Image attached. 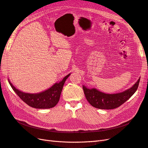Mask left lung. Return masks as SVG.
<instances>
[{"instance_id":"left-lung-1","label":"left lung","mask_w":148,"mask_h":148,"mask_svg":"<svg viewBox=\"0 0 148 148\" xmlns=\"http://www.w3.org/2000/svg\"><path fill=\"white\" fill-rule=\"evenodd\" d=\"M140 78L133 86L122 92L106 94L96 88H87L83 85L84 95L92 106L100 109H113L122 105L129 99L137 90Z\"/></svg>"}]
</instances>
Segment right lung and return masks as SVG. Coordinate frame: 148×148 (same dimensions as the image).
I'll list each match as a JSON object with an SVG mask.
<instances>
[{
    "mask_svg": "<svg viewBox=\"0 0 148 148\" xmlns=\"http://www.w3.org/2000/svg\"><path fill=\"white\" fill-rule=\"evenodd\" d=\"M70 75H67L59 83H56L47 90L39 93L30 94L22 92L11 83L8 79L13 90L26 104L36 109H50L57 105L60 99L61 92L66 79Z\"/></svg>",
    "mask_w": 148,
    "mask_h": 148,
    "instance_id": "obj_1",
    "label": "right lung"
}]
</instances>
